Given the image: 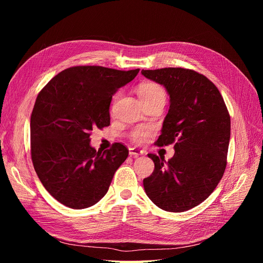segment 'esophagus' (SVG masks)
<instances>
[{
	"label": "esophagus",
	"instance_id": "esophagus-1",
	"mask_svg": "<svg viewBox=\"0 0 263 263\" xmlns=\"http://www.w3.org/2000/svg\"><path fill=\"white\" fill-rule=\"evenodd\" d=\"M144 154H145L144 150H140L139 148H136V147H133L129 149V155L132 157H138V156H141Z\"/></svg>",
	"mask_w": 263,
	"mask_h": 263
}]
</instances>
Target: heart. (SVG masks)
Returning <instances> with one entry per match:
<instances>
[{
    "instance_id": "heart-1",
    "label": "heart",
    "mask_w": 263,
    "mask_h": 263,
    "mask_svg": "<svg viewBox=\"0 0 263 263\" xmlns=\"http://www.w3.org/2000/svg\"><path fill=\"white\" fill-rule=\"evenodd\" d=\"M119 94L115 95V100L118 98ZM138 95L140 100L148 101V100H153L157 98H165V92L163 90V87L161 85H159L154 82H146L139 85L138 87ZM155 129L154 127L144 125V126H139L136 127V128L133 129L130 133V138L136 144H144L148 140V138L154 134Z\"/></svg>"
}]
</instances>
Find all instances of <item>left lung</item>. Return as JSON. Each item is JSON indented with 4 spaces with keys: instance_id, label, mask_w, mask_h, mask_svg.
<instances>
[{
    "instance_id": "8db88e82",
    "label": "left lung",
    "mask_w": 263,
    "mask_h": 263,
    "mask_svg": "<svg viewBox=\"0 0 263 263\" xmlns=\"http://www.w3.org/2000/svg\"><path fill=\"white\" fill-rule=\"evenodd\" d=\"M165 87L170 108L156 144H174V156L149 154L155 170L144 179L147 196L166 212H184L208 198L227 164L230 116L221 94L205 76L184 68L142 70Z\"/></svg>"
}]
</instances>
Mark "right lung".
Returning <instances> with one entry per match:
<instances>
[{
	"instance_id": "obj_1",
	"label": "right lung",
	"mask_w": 263,
	"mask_h": 263,
	"mask_svg": "<svg viewBox=\"0 0 263 263\" xmlns=\"http://www.w3.org/2000/svg\"><path fill=\"white\" fill-rule=\"evenodd\" d=\"M138 72L71 67L39 92L30 116L31 160L45 189L61 204L82 210L107 193L128 149L115 142L97 151L90 145L91 132L109 125L112 97Z\"/></svg>"
}]
</instances>
